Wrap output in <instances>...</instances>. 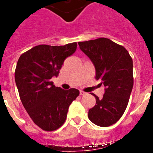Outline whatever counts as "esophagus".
Masks as SVG:
<instances>
[{"label": "esophagus", "instance_id": "esophagus-1", "mask_svg": "<svg viewBox=\"0 0 153 153\" xmlns=\"http://www.w3.org/2000/svg\"><path fill=\"white\" fill-rule=\"evenodd\" d=\"M86 94V92H83V91H80V95L81 96H84V95Z\"/></svg>", "mask_w": 153, "mask_h": 153}]
</instances>
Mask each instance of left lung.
I'll return each mask as SVG.
<instances>
[{
  "label": "left lung",
  "instance_id": "1",
  "mask_svg": "<svg viewBox=\"0 0 153 153\" xmlns=\"http://www.w3.org/2000/svg\"><path fill=\"white\" fill-rule=\"evenodd\" d=\"M79 45L94 65L96 79L105 86L102 99L92 94L96 105L88 110V117L98 126L109 127L122 117L128 106L134 84L132 58L124 47L107 38L79 42Z\"/></svg>",
  "mask_w": 153,
  "mask_h": 153
}]
</instances>
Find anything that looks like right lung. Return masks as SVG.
I'll list each match as a JSON object with an SVG mask.
<instances>
[{"mask_svg": "<svg viewBox=\"0 0 153 153\" xmlns=\"http://www.w3.org/2000/svg\"><path fill=\"white\" fill-rule=\"evenodd\" d=\"M76 48V43L39 45L18 61L15 79L21 101L33 122L44 131L57 130L65 123L69 106L79 95L76 88L65 90L51 80L58 75L65 60Z\"/></svg>", "mask_w": 153, "mask_h": 153, "instance_id": "add662e5", "label": "right lung"}]
</instances>
